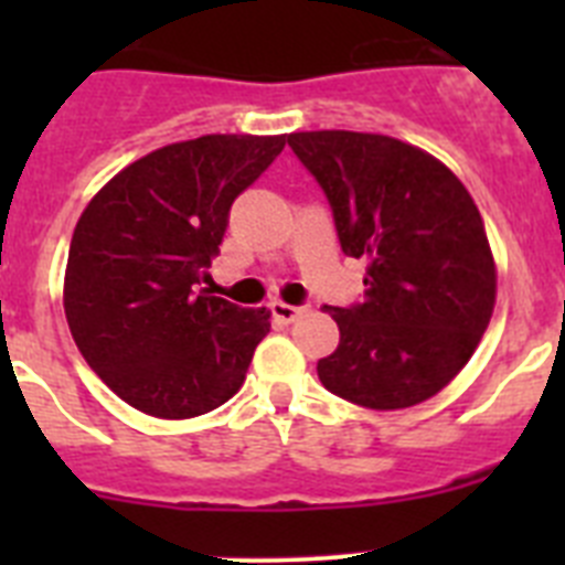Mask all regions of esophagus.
Here are the masks:
<instances>
[{
  "label": "esophagus",
  "instance_id": "esophagus-1",
  "mask_svg": "<svg viewBox=\"0 0 565 565\" xmlns=\"http://www.w3.org/2000/svg\"><path fill=\"white\" fill-rule=\"evenodd\" d=\"M302 311H306V308H299V306H288V302H271V313H274V319H279V322H294V319H299L302 317Z\"/></svg>",
  "mask_w": 565,
  "mask_h": 565
}]
</instances>
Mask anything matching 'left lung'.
Here are the masks:
<instances>
[{"label":"left lung","mask_w":565,"mask_h":565,"mask_svg":"<svg viewBox=\"0 0 565 565\" xmlns=\"http://www.w3.org/2000/svg\"><path fill=\"white\" fill-rule=\"evenodd\" d=\"M333 209L339 246L367 263L364 302L328 308L339 348L319 382L371 411L444 391L476 353L495 308V257L472 194L430 152L391 135L291 132Z\"/></svg>","instance_id":"8db88e82"}]
</instances>
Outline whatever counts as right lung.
Segmentation results:
<instances>
[{
	"label": "right lung",
	"instance_id": "right-lung-1",
	"mask_svg": "<svg viewBox=\"0 0 565 565\" xmlns=\"http://www.w3.org/2000/svg\"><path fill=\"white\" fill-rule=\"evenodd\" d=\"M286 135H203L143 154L87 203L70 239L64 317L118 398L154 418L221 407L246 382L271 311L209 288L228 209Z\"/></svg>",
	"mask_w": 565,
	"mask_h": 565
}]
</instances>
